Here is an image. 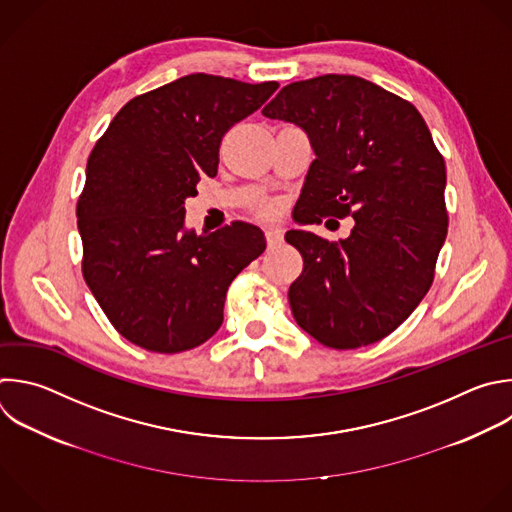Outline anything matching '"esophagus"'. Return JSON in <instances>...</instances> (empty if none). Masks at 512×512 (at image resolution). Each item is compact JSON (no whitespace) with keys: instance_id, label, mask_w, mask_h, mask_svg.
Returning <instances> with one entry per match:
<instances>
[{"instance_id":"esophagus-1","label":"esophagus","mask_w":512,"mask_h":512,"mask_svg":"<svg viewBox=\"0 0 512 512\" xmlns=\"http://www.w3.org/2000/svg\"><path fill=\"white\" fill-rule=\"evenodd\" d=\"M265 239H267L269 247H275L283 241V231L279 227H269V229H265Z\"/></svg>"}]
</instances>
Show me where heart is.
Listing matches in <instances>:
<instances>
[{
	"label": "heart",
	"mask_w": 512,
	"mask_h": 512,
	"mask_svg": "<svg viewBox=\"0 0 512 512\" xmlns=\"http://www.w3.org/2000/svg\"><path fill=\"white\" fill-rule=\"evenodd\" d=\"M261 213H263V215H271V213H275V205H273V203L263 205V207H261Z\"/></svg>",
	"instance_id": "obj_1"
}]
</instances>
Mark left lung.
<instances>
[{
    "label": "left lung",
    "instance_id": "8db88e82",
    "mask_svg": "<svg viewBox=\"0 0 512 512\" xmlns=\"http://www.w3.org/2000/svg\"><path fill=\"white\" fill-rule=\"evenodd\" d=\"M263 116L303 128L315 152L295 219L356 221L339 241L285 233L303 257L289 287L297 325L333 350L380 342L428 293L448 231L446 166L424 118L408 100L348 74L293 82Z\"/></svg>",
    "mask_w": 512,
    "mask_h": 512
}]
</instances>
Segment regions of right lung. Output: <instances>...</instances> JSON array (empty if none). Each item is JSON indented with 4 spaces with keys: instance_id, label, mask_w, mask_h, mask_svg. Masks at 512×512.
<instances>
[{
    "instance_id": "1",
    "label": "right lung",
    "mask_w": 512,
    "mask_h": 512,
    "mask_svg": "<svg viewBox=\"0 0 512 512\" xmlns=\"http://www.w3.org/2000/svg\"><path fill=\"white\" fill-rule=\"evenodd\" d=\"M277 82L189 74L126 102L90 152L78 199L84 279L134 346L193 350L221 327L231 281L265 251L259 227L185 229V201L215 177L225 132Z\"/></svg>"
}]
</instances>
